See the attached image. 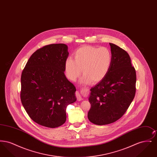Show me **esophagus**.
<instances>
[{
	"label": "esophagus",
	"mask_w": 157,
	"mask_h": 157,
	"mask_svg": "<svg viewBox=\"0 0 157 157\" xmlns=\"http://www.w3.org/2000/svg\"><path fill=\"white\" fill-rule=\"evenodd\" d=\"M76 97L77 98V100H78V101H81V100H82L81 95H80L79 92H78V91L76 92Z\"/></svg>",
	"instance_id": "1"
}]
</instances>
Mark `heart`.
<instances>
[{"label":"heart","mask_w":157,"mask_h":157,"mask_svg":"<svg viewBox=\"0 0 157 157\" xmlns=\"http://www.w3.org/2000/svg\"><path fill=\"white\" fill-rule=\"evenodd\" d=\"M112 62V52L109 48L85 46L74 53V59L67 58L65 70L67 78L72 81L80 76L82 69V82L97 83L108 74Z\"/></svg>","instance_id":"heart-1"}]
</instances>
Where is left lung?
Returning a JSON list of instances; mask_svg holds the SVG:
<instances>
[{
  "mask_svg": "<svg viewBox=\"0 0 157 157\" xmlns=\"http://www.w3.org/2000/svg\"><path fill=\"white\" fill-rule=\"evenodd\" d=\"M112 54L111 67L104 78L90 90L91 105L88 118L98 125L119 120L127 111L135 95L136 72L128 53L109 43Z\"/></svg>",
  "mask_w": 157,
  "mask_h": 157,
  "instance_id": "left-lung-1",
  "label": "left lung"
}]
</instances>
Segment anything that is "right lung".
I'll return each mask as SVG.
<instances>
[{"instance_id":"1","label":"right lung","mask_w":157,"mask_h":157,"mask_svg":"<svg viewBox=\"0 0 157 157\" xmlns=\"http://www.w3.org/2000/svg\"><path fill=\"white\" fill-rule=\"evenodd\" d=\"M67 46L46 45L33 53L21 75V99L30 118L48 128L63 125L68 105L76 101L75 86L66 78Z\"/></svg>"}]
</instances>
